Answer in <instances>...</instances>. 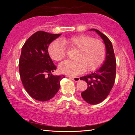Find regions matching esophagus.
I'll list each match as a JSON object with an SVG mask.
<instances>
[{
  "instance_id": "34e87169",
  "label": "esophagus",
  "mask_w": 135,
  "mask_h": 135,
  "mask_svg": "<svg viewBox=\"0 0 135 135\" xmlns=\"http://www.w3.org/2000/svg\"><path fill=\"white\" fill-rule=\"evenodd\" d=\"M70 78L71 79H72L73 81H76V82H77V81H79L80 80V78H79V77H70Z\"/></svg>"
}]
</instances>
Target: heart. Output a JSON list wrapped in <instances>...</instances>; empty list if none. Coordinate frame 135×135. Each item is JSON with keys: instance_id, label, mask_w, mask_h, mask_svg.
Instances as JSON below:
<instances>
[{"instance_id": "b5f03b06", "label": "heart", "mask_w": 135, "mask_h": 135, "mask_svg": "<svg viewBox=\"0 0 135 135\" xmlns=\"http://www.w3.org/2000/svg\"><path fill=\"white\" fill-rule=\"evenodd\" d=\"M77 49L75 60H65L59 65V70L71 76H77L84 71H92L98 69L105 58L106 51L104 43L91 36L80 35L64 38L62 42L54 40L48 47L50 56L55 61H60L66 55L67 47Z\"/></svg>"}]
</instances>
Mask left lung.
<instances>
[{
    "label": "left lung",
    "mask_w": 135,
    "mask_h": 135,
    "mask_svg": "<svg viewBox=\"0 0 135 135\" xmlns=\"http://www.w3.org/2000/svg\"><path fill=\"white\" fill-rule=\"evenodd\" d=\"M98 33L105 45V60L100 67L90 74L80 78L86 81L88 88L81 93V97L87 103L95 105L103 101L108 97L114 86L116 74V60L111 41L98 30L90 29Z\"/></svg>",
    "instance_id": "1"
}]
</instances>
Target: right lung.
Wrapping results in <instances>:
<instances>
[{
    "label": "right lung",
    "instance_id": "obj_1",
    "mask_svg": "<svg viewBox=\"0 0 135 135\" xmlns=\"http://www.w3.org/2000/svg\"><path fill=\"white\" fill-rule=\"evenodd\" d=\"M61 35L38 31L30 36L22 47L20 77L27 93L37 100L44 102L52 99L58 92L61 79L65 77L52 74L56 67L48 53L50 43Z\"/></svg>",
    "mask_w": 135,
    "mask_h": 135
}]
</instances>
